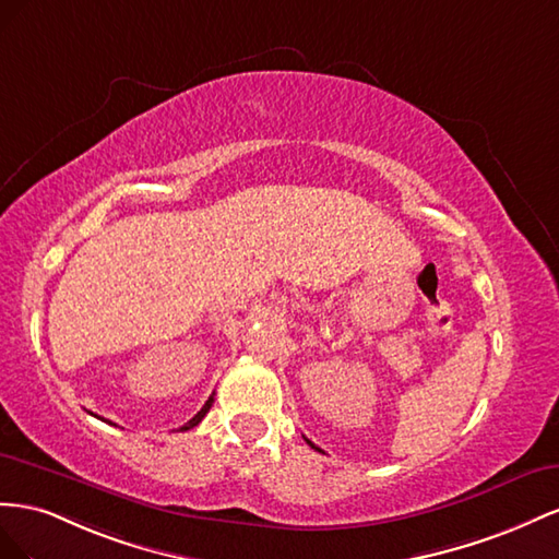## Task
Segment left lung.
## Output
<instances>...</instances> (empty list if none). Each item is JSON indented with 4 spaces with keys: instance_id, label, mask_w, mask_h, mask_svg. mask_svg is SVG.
<instances>
[{
    "instance_id": "obj_1",
    "label": "left lung",
    "mask_w": 559,
    "mask_h": 559,
    "mask_svg": "<svg viewBox=\"0 0 559 559\" xmlns=\"http://www.w3.org/2000/svg\"><path fill=\"white\" fill-rule=\"evenodd\" d=\"M307 442H309V440H307ZM309 444H311V448H313V450H318V448H316V444H313V442H309ZM318 452H321V450H318Z\"/></svg>"
}]
</instances>
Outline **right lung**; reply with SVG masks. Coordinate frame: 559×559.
Returning <instances> with one entry per match:
<instances>
[{
	"mask_svg": "<svg viewBox=\"0 0 559 559\" xmlns=\"http://www.w3.org/2000/svg\"><path fill=\"white\" fill-rule=\"evenodd\" d=\"M213 395H215V393H213ZM213 395L209 397V401H205V405H203V407H201V409L194 414V417H191V419H189L185 426H180V430H189V428H194V426H199V424H201V419H203L205 414H209V409L213 407Z\"/></svg>",
	"mask_w": 559,
	"mask_h": 559,
	"instance_id": "1",
	"label": "right lung"
}]
</instances>
